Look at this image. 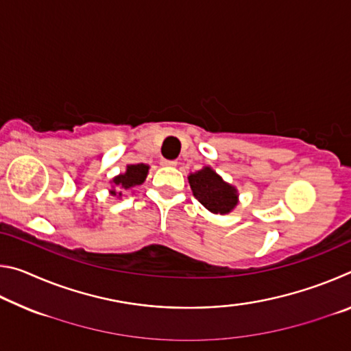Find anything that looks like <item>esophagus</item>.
<instances>
[{
    "mask_svg": "<svg viewBox=\"0 0 351 351\" xmlns=\"http://www.w3.org/2000/svg\"><path fill=\"white\" fill-rule=\"evenodd\" d=\"M176 161H169V159H161V165L164 167H176Z\"/></svg>",
    "mask_w": 351,
    "mask_h": 351,
    "instance_id": "obj_1",
    "label": "esophagus"
}]
</instances>
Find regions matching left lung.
Wrapping results in <instances>:
<instances>
[{
  "label": "left lung",
  "mask_w": 351,
  "mask_h": 351,
  "mask_svg": "<svg viewBox=\"0 0 351 351\" xmlns=\"http://www.w3.org/2000/svg\"><path fill=\"white\" fill-rule=\"evenodd\" d=\"M192 192L207 210L213 213H228L237 206V190L226 184L212 169L206 167L197 173L189 175Z\"/></svg>",
  "instance_id": "1"
}]
</instances>
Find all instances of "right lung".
<instances>
[{"mask_svg":"<svg viewBox=\"0 0 351 351\" xmlns=\"http://www.w3.org/2000/svg\"><path fill=\"white\" fill-rule=\"evenodd\" d=\"M148 173V165L145 164H134V165H128L127 171L123 175L116 176L112 182L116 184L119 189H130L134 186H139V184L144 182L145 176ZM112 195H116L114 190H111ZM121 195V193H119Z\"/></svg>","mask_w":351,"mask_h":351,"instance_id":"right-lung-1","label":"right lung"}]
</instances>
